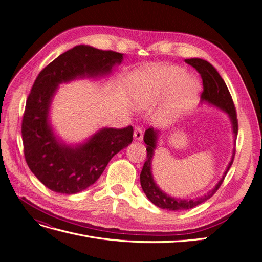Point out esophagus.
I'll return each instance as SVG.
<instances>
[{
    "mask_svg": "<svg viewBox=\"0 0 262 262\" xmlns=\"http://www.w3.org/2000/svg\"><path fill=\"white\" fill-rule=\"evenodd\" d=\"M133 137H134V140H137V141L143 140V129H142L141 126H137V128L134 129Z\"/></svg>",
    "mask_w": 262,
    "mask_h": 262,
    "instance_id": "obj_1",
    "label": "esophagus"
}]
</instances>
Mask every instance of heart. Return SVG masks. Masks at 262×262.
<instances>
[{
    "label": "heart",
    "mask_w": 262,
    "mask_h": 262,
    "mask_svg": "<svg viewBox=\"0 0 262 262\" xmlns=\"http://www.w3.org/2000/svg\"><path fill=\"white\" fill-rule=\"evenodd\" d=\"M136 98L141 105H149L169 91L166 117L172 118L191 106L200 92V84L186 76L178 67H154L140 74L136 81Z\"/></svg>",
    "instance_id": "1"
}]
</instances>
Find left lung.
Segmentation results:
<instances>
[{
	"mask_svg": "<svg viewBox=\"0 0 262 262\" xmlns=\"http://www.w3.org/2000/svg\"><path fill=\"white\" fill-rule=\"evenodd\" d=\"M186 63L193 67L198 72L200 73L202 82H203V92L201 94L202 101H208L210 104L219 107L220 109L224 110V112L231 118V121L233 124V132L235 134V138L237 137V132H238V120H237V114L234 101L232 99L231 93H229L227 86L224 82L223 78L221 77L217 71L214 69V67L208 61L202 59H186ZM158 132L154 130V128H148L144 134V142L146 144V161L142 168L140 181L142 189H143L144 193L148 198V200L155 204L156 207L169 210V211H179V210H189L192 209L196 205L201 204L202 202L207 201L208 199L217 191V189L221 187L222 182L224 181L227 171L231 168V166L234 162L235 152L236 149L233 150L232 160L229 162L227 169L224 172L223 177L217 182L216 186L214 187L210 192L204 194L203 196L196 198V199L191 200H181L177 198L169 196L164 193L162 190L157 187L155 181L152 176V170H150V164H152V158L154 155V149L156 148V141H157Z\"/></svg>",
	"mask_w": 262,
	"mask_h": 262,
	"instance_id": "8db88e82",
	"label": "left lung"
}]
</instances>
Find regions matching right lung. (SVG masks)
<instances>
[{"mask_svg": "<svg viewBox=\"0 0 262 262\" xmlns=\"http://www.w3.org/2000/svg\"><path fill=\"white\" fill-rule=\"evenodd\" d=\"M122 53L76 46L49 63L38 74L26 100L21 121L24 155L29 169L52 191L81 192L95 184L109 161L133 139L132 125L105 128L76 147L60 143L48 122L53 94L62 82L110 73Z\"/></svg>", "mask_w": 262, "mask_h": 262, "instance_id": "add662e5", "label": "right lung"}]
</instances>
